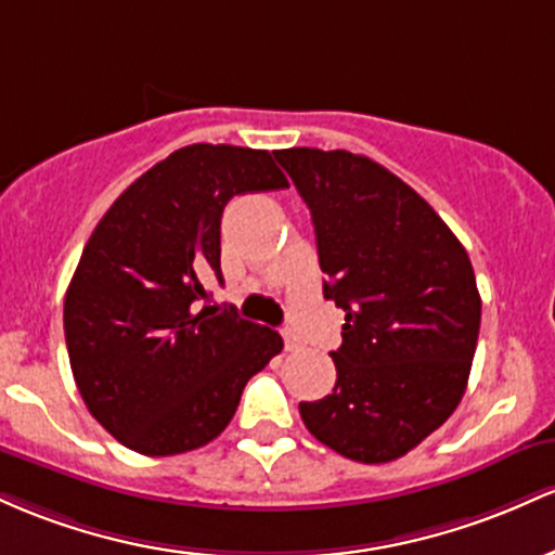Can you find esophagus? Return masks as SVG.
I'll list each match as a JSON object with an SVG mask.
<instances>
[{"instance_id": "1", "label": "esophagus", "mask_w": 555, "mask_h": 555, "mask_svg": "<svg viewBox=\"0 0 555 555\" xmlns=\"http://www.w3.org/2000/svg\"><path fill=\"white\" fill-rule=\"evenodd\" d=\"M283 340H285V351H298V348H301V340H298L294 333H283Z\"/></svg>"}]
</instances>
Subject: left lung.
Returning <instances> with one entry per match:
<instances>
[{"mask_svg":"<svg viewBox=\"0 0 555 555\" xmlns=\"http://www.w3.org/2000/svg\"><path fill=\"white\" fill-rule=\"evenodd\" d=\"M311 211L325 298L346 311L333 393L301 401L320 443L361 464L406 456L462 401L479 335L466 248L412 185L361 154L275 152Z\"/></svg>","mask_w":555,"mask_h":555,"instance_id":"left-lung-1","label":"left lung"}]
</instances>
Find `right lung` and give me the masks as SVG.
Returning a JSON list of instances; mask_svg holds the SVG:
<instances>
[{
	"label": "right lung",
	"instance_id": "obj_1",
	"mask_svg": "<svg viewBox=\"0 0 555 555\" xmlns=\"http://www.w3.org/2000/svg\"><path fill=\"white\" fill-rule=\"evenodd\" d=\"M288 189L264 149L194 143L130 183L93 228L65 294V344L93 420L130 451L215 440L246 383L283 351L275 330L209 301L233 196Z\"/></svg>",
	"mask_w": 555,
	"mask_h": 555
}]
</instances>
